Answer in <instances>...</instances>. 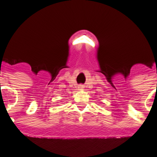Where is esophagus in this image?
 <instances>
[{"label":"esophagus","instance_id":"obj_1","mask_svg":"<svg viewBox=\"0 0 157 157\" xmlns=\"http://www.w3.org/2000/svg\"><path fill=\"white\" fill-rule=\"evenodd\" d=\"M78 88L79 89V90H81V89L83 88V86L82 85H79V86H78Z\"/></svg>","mask_w":157,"mask_h":157}]
</instances>
